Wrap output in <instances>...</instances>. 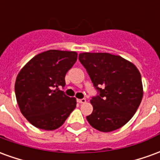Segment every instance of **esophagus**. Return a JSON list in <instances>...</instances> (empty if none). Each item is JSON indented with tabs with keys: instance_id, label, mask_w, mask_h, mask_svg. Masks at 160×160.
<instances>
[{
	"instance_id": "34e87169",
	"label": "esophagus",
	"mask_w": 160,
	"mask_h": 160,
	"mask_svg": "<svg viewBox=\"0 0 160 160\" xmlns=\"http://www.w3.org/2000/svg\"><path fill=\"white\" fill-rule=\"evenodd\" d=\"M77 101H78V103H80V104H85V103H87V99H86V98L77 99Z\"/></svg>"
}]
</instances>
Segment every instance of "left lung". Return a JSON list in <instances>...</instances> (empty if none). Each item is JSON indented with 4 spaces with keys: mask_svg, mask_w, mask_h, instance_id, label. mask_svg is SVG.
<instances>
[{
    "mask_svg": "<svg viewBox=\"0 0 160 160\" xmlns=\"http://www.w3.org/2000/svg\"><path fill=\"white\" fill-rule=\"evenodd\" d=\"M79 60L99 93L91 99L93 111L87 117L88 122L105 133L122 128L133 118L143 97L138 68L110 53H80Z\"/></svg>",
    "mask_w": 160,
    "mask_h": 160,
    "instance_id": "left-lung-1",
    "label": "left lung"
}]
</instances>
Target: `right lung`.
Listing matches in <instances>:
<instances>
[{"label":"right lung","instance_id":"right-lung-1","mask_svg":"<svg viewBox=\"0 0 160 160\" xmlns=\"http://www.w3.org/2000/svg\"><path fill=\"white\" fill-rule=\"evenodd\" d=\"M75 51L49 49L23 67L15 81L16 99L30 123L43 130L60 128L76 107V98L59 90L77 61Z\"/></svg>","mask_w":160,"mask_h":160}]
</instances>
